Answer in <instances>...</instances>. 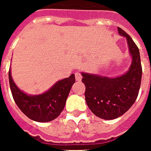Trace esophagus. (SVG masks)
Returning <instances> with one entry per match:
<instances>
[{"instance_id": "esophagus-1", "label": "esophagus", "mask_w": 151, "mask_h": 151, "mask_svg": "<svg viewBox=\"0 0 151 151\" xmlns=\"http://www.w3.org/2000/svg\"><path fill=\"white\" fill-rule=\"evenodd\" d=\"M81 78H82V76H81V74L79 72H77L75 73V79L76 81H80L81 80Z\"/></svg>"}]
</instances>
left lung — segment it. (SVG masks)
Returning a JSON list of instances; mask_svg holds the SVG:
<instances>
[{"instance_id": "8db88e82", "label": "left lung", "mask_w": 151, "mask_h": 151, "mask_svg": "<svg viewBox=\"0 0 151 151\" xmlns=\"http://www.w3.org/2000/svg\"><path fill=\"white\" fill-rule=\"evenodd\" d=\"M118 30L119 35L127 38L132 59L129 70L115 78L81 73L87 106L93 114L106 120L115 119L127 112L138 98L141 85L142 70L139 50L124 30L119 27Z\"/></svg>"}]
</instances>
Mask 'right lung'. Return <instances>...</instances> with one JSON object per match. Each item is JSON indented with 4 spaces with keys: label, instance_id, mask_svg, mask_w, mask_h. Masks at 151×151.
<instances>
[{
    "label": "right lung",
    "instance_id": "right-lung-1",
    "mask_svg": "<svg viewBox=\"0 0 151 151\" xmlns=\"http://www.w3.org/2000/svg\"><path fill=\"white\" fill-rule=\"evenodd\" d=\"M10 90L19 109L28 118L38 122L53 121L60 115L66 102L71 87L75 82L73 73L66 78L57 81L46 92L30 95L19 89L13 80L11 70L9 72Z\"/></svg>",
    "mask_w": 151,
    "mask_h": 151
}]
</instances>
